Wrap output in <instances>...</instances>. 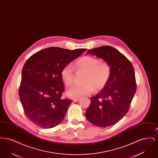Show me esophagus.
Listing matches in <instances>:
<instances>
[{"label":"esophagus","mask_w":158,"mask_h":158,"mask_svg":"<svg viewBox=\"0 0 158 158\" xmlns=\"http://www.w3.org/2000/svg\"><path fill=\"white\" fill-rule=\"evenodd\" d=\"M79 98H73V101L75 102H77V101H79Z\"/></svg>","instance_id":"34e87169"}]
</instances>
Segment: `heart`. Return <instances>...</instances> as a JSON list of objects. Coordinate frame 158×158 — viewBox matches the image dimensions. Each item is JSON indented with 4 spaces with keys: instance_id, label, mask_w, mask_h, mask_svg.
<instances>
[{
    "instance_id": "b5f03b06",
    "label": "heart",
    "mask_w": 158,
    "mask_h": 158,
    "mask_svg": "<svg viewBox=\"0 0 158 158\" xmlns=\"http://www.w3.org/2000/svg\"><path fill=\"white\" fill-rule=\"evenodd\" d=\"M76 67L88 72L83 85H75L67 91L68 96L72 98H79L90 95L94 90L103 89L108 82L111 76L110 65L101 62L97 58L86 56L80 58L75 63ZM61 77L68 86L72 85L74 79V69L71 64H66L61 70Z\"/></svg>"
}]
</instances>
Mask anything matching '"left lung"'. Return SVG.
<instances>
[{
	"label": "left lung",
	"instance_id": "obj_1",
	"mask_svg": "<svg viewBox=\"0 0 158 158\" xmlns=\"http://www.w3.org/2000/svg\"><path fill=\"white\" fill-rule=\"evenodd\" d=\"M96 56L108 63L111 76L105 87L94 97L85 115L88 120L100 127L113 126L122 119L129 110L136 91L135 70L122 53L111 46L88 50L87 54Z\"/></svg>",
	"mask_w": 158,
	"mask_h": 158
}]
</instances>
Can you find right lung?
I'll list each match as a JSON object with an SVG mask.
<instances>
[{
    "label": "right lung",
    "mask_w": 158,
    "mask_h": 158,
    "mask_svg": "<svg viewBox=\"0 0 158 158\" xmlns=\"http://www.w3.org/2000/svg\"><path fill=\"white\" fill-rule=\"evenodd\" d=\"M86 50L48 47L34 54L25 62L19 95L25 115L38 127H54L65 117L73 101L61 98L64 86L61 70Z\"/></svg>",
    "instance_id": "obj_1"
}]
</instances>
